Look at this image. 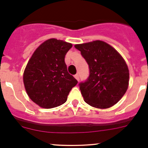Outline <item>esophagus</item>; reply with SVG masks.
I'll return each mask as SVG.
<instances>
[{"mask_svg":"<svg viewBox=\"0 0 148 148\" xmlns=\"http://www.w3.org/2000/svg\"><path fill=\"white\" fill-rule=\"evenodd\" d=\"M74 77H75V79L77 80V81H79V76L78 74H75V75H74Z\"/></svg>","mask_w":148,"mask_h":148,"instance_id":"34e87169","label":"esophagus"}]
</instances>
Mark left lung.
<instances>
[{
    "label": "left lung",
    "instance_id": "obj_1",
    "mask_svg": "<svg viewBox=\"0 0 148 148\" xmlns=\"http://www.w3.org/2000/svg\"><path fill=\"white\" fill-rule=\"evenodd\" d=\"M74 47L89 65V77L79 84L85 102L99 109L117 104L129 85V69L122 56L102 41L76 44Z\"/></svg>",
    "mask_w": 148,
    "mask_h": 148
}]
</instances>
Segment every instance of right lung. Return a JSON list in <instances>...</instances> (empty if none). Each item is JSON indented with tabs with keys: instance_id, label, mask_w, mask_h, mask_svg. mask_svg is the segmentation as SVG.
<instances>
[{
	"instance_id": "add662e5",
	"label": "right lung",
	"mask_w": 148,
	"mask_h": 148,
	"mask_svg": "<svg viewBox=\"0 0 148 148\" xmlns=\"http://www.w3.org/2000/svg\"><path fill=\"white\" fill-rule=\"evenodd\" d=\"M72 44L50 38L34 52L23 73V84L30 99L39 107L51 109L66 102L78 83L69 74L64 58Z\"/></svg>"
}]
</instances>
